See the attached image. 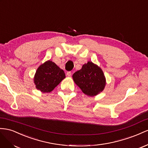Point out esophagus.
Instances as JSON below:
<instances>
[{
	"label": "esophagus",
	"mask_w": 148,
	"mask_h": 148,
	"mask_svg": "<svg viewBox=\"0 0 148 148\" xmlns=\"http://www.w3.org/2000/svg\"><path fill=\"white\" fill-rule=\"evenodd\" d=\"M66 74H67V76H68V77H71V75H72V73H71V72H67Z\"/></svg>",
	"instance_id": "34e87169"
}]
</instances>
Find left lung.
Returning a JSON list of instances; mask_svg holds the SVG:
<instances>
[{
	"instance_id": "left-lung-1",
	"label": "left lung",
	"mask_w": 148,
	"mask_h": 148,
	"mask_svg": "<svg viewBox=\"0 0 148 148\" xmlns=\"http://www.w3.org/2000/svg\"><path fill=\"white\" fill-rule=\"evenodd\" d=\"M73 79L84 94L89 97L99 94L106 86L102 69L92 61L83 64L81 69L74 73Z\"/></svg>"
}]
</instances>
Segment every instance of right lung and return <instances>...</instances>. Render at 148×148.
<instances>
[{
    "mask_svg": "<svg viewBox=\"0 0 148 148\" xmlns=\"http://www.w3.org/2000/svg\"><path fill=\"white\" fill-rule=\"evenodd\" d=\"M66 77L64 71L52 61H46L36 71L33 81L37 90L49 93Z\"/></svg>",
    "mask_w": 148,
    "mask_h": 148,
    "instance_id": "1",
    "label": "right lung"
}]
</instances>
